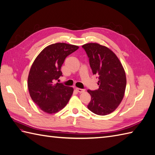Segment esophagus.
Returning a JSON list of instances; mask_svg holds the SVG:
<instances>
[{"instance_id": "34e87169", "label": "esophagus", "mask_w": 155, "mask_h": 155, "mask_svg": "<svg viewBox=\"0 0 155 155\" xmlns=\"http://www.w3.org/2000/svg\"><path fill=\"white\" fill-rule=\"evenodd\" d=\"M75 89H76L78 93H80L85 92V89H80V88H75Z\"/></svg>"}]
</instances>
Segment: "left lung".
<instances>
[{"label": "left lung", "mask_w": 155, "mask_h": 155, "mask_svg": "<svg viewBox=\"0 0 155 155\" xmlns=\"http://www.w3.org/2000/svg\"><path fill=\"white\" fill-rule=\"evenodd\" d=\"M89 58L93 74L99 75L97 90H87L91 99L89 110L98 115L110 114L121 103L126 87L125 70L118 58L108 47L96 43L82 45Z\"/></svg>", "instance_id": "obj_1"}]
</instances>
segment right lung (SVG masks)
I'll return each instance as SVG.
<instances>
[{
	"label": "right lung",
	"mask_w": 155,
	"mask_h": 155,
	"mask_svg": "<svg viewBox=\"0 0 155 155\" xmlns=\"http://www.w3.org/2000/svg\"><path fill=\"white\" fill-rule=\"evenodd\" d=\"M79 48L77 45L57 43L45 47L33 62L28 79L31 98L41 110L54 114L64 108L72 95L73 87L55 81L61 76L65 58Z\"/></svg>",
	"instance_id": "add662e5"
}]
</instances>
